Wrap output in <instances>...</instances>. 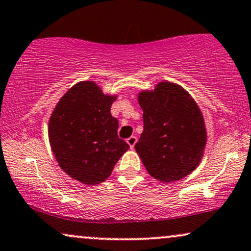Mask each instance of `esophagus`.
<instances>
[{
  "instance_id": "esophagus-1",
  "label": "esophagus",
  "mask_w": 251,
  "mask_h": 251,
  "mask_svg": "<svg viewBox=\"0 0 251 251\" xmlns=\"http://www.w3.org/2000/svg\"><path fill=\"white\" fill-rule=\"evenodd\" d=\"M126 142H127L129 149H133L134 145H135V143H137V137H134V135H132V137H129L128 139L126 140Z\"/></svg>"
}]
</instances>
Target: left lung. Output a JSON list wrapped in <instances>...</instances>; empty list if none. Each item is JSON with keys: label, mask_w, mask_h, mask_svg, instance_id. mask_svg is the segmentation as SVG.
Wrapping results in <instances>:
<instances>
[{"label": "left lung", "mask_w": 251, "mask_h": 251, "mask_svg": "<svg viewBox=\"0 0 251 251\" xmlns=\"http://www.w3.org/2000/svg\"><path fill=\"white\" fill-rule=\"evenodd\" d=\"M144 131L134 149L150 176L163 183L180 180L200 165L205 150V123L186 89L160 81L138 93Z\"/></svg>", "instance_id": "8db88e82"}]
</instances>
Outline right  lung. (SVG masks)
Returning <instances> with one entry per match:
<instances>
[{"instance_id":"obj_1","label":"right lung","mask_w":251,"mask_h":251,"mask_svg":"<svg viewBox=\"0 0 251 251\" xmlns=\"http://www.w3.org/2000/svg\"><path fill=\"white\" fill-rule=\"evenodd\" d=\"M117 97L85 80L68 89L50 114L48 138L54 157L71 178L86 185L107 179L128 150L118 137L119 123L111 116Z\"/></svg>"}]
</instances>
